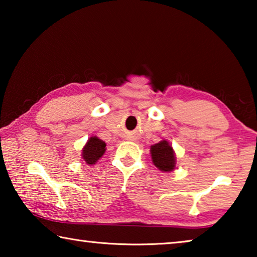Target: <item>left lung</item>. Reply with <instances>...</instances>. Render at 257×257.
<instances>
[{
	"label": "left lung",
	"mask_w": 257,
	"mask_h": 257,
	"mask_svg": "<svg viewBox=\"0 0 257 257\" xmlns=\"http://www.w3.org/2000/svg\"><path fill=\"white\" fill-rule=\"evenodd\" d=\"M152 162L162 172H171L175 170L177 159L176 153L170 142L163 141L151 146Z\"/></svg>",
	"instance_id": "obj_1"
}]
</instances>
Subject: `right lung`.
<instances>
[{
    "instance_id": "obj_1",
    "label": "right lung",
    "mask_w": 257,
    "mask_h": 257,
    "mask_svg": "<svg viewBox=\"0 0 257 257\" xmlns=\"http://www.w3.org/2000/svg\"><path fill=\"white\" fill-rule=\"evenodd\" d=\"M106 151V144L102 139L96 136H92L88 138V141L82 147L81 158L85 161L86 164L94 165L97 161L102 158L103 154Z\"/></svg>"
}]
</instances>
